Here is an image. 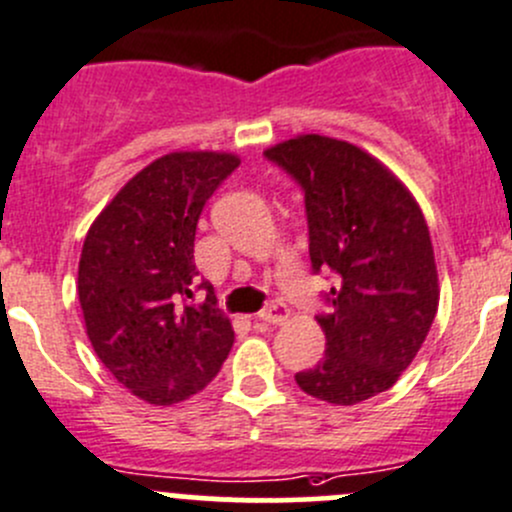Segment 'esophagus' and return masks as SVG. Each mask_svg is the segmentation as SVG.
<instances>
[{
    "label": "esophagus",
    "mask_w": 512,
    "mask_h": 512,
    "mask_svg": "<svg viewBox=\"0 0 512 512\" xmlns=\"http://www.w3.org/2000/svg\"><path fill=\"white\" fill-rule=\"evenodd\" d=\"M287 317H289V309L285 302H280V299H272V302L267 304L260 314H257V319H260V322H267V324H282Z\"/></svg>",
    "instance_id": "obj_1"
}]
</instances>
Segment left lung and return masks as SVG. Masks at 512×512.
Segmentation results:
<instances>
[{"label":"left lung","mask_w":512,"mask_h":512,"mask_svg":"<svg viewBox=\"0 0 512 512\" xmlns=\"http://www.w3.org/2000/svg\"><path fill=\"white\" fill-rule=\"evenodd\" d=\"M265 156L302 188L312 270L337 277L317 317L324 359L294 381L327 404H359L399 381L436 317L428 225L404 183L352 143L309 133Z\"/></svg>","instance_id":"left-lung-1"}]
</instances>
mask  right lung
I'll return each mask as SVG.
<instances>
[{"label": "right lung", "mask_w": 512, "mask_h": 512, "mask_svg": "<svg viewBox=\"0 0 512 512\" xmlns=\"http://www.w3.org/2000/svg\"><path fill=\"white\" fill-rule=\"evenodd\" d=\"M240 165L232 153L180 151L153 160L101 210L79 260L86 334L113 379L133 396L170 406L203 391L235 332L193 247L210 195ZM198 288L206 302L192 304Z\"/></svg>", "instance_id": "obj_1"}]
</instances>
